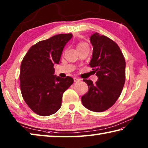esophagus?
Returning <instances> with one entry per match:
<instances>
[{"label": "esophagus", "mask_w": 148, "mask_h": 148, "mask_svg": "<svg viewBox=\"0 0 148 148\" xmlns=\"http://www.w3.org/2000/svg\"><path fill=\"white\" fill-rule=\"evenodd\" d=\"M80 79L79 78H78V77H74V82H79V81H80Z\"/></svg>", "instance_id": "34e87169"}]
</instances>
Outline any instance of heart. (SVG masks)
Here are the masks:
<instances>
[{
	"label": "heart",
	"instance_id": "obj_1",
	"mask_svg": "<svg viewBox=\"0 0 148 148\" xmlns=\"http://www.w3.org/2000/svg\"><path fill=\"white\" fill-rule=\"evenodd\" d=\"M87 45V43H85V42H79V43L77 45V48L79 47H81V46H83V45Z\"/></svg>",
	"mask_w": 148,
	"mask_h": 148
}]
</instances>
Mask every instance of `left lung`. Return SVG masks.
I'll return each mask as SVG.
<instances>
[{"label": "left lung", "mask_w": 148, "mask_h": 148, "mask_svg": "<svg viewBox=\"0 0 148 148\" xmlns=\"http://www.w3.org/2000/svg\"><path fill=\"white\" fill-rule=\"evenodd\" d=\"M93 46L89 63L98 77L95 84L83 79L88 87L82 96L83 106L95 112H103L112 107L122 92L125 82V61L120 47L109 37L95 33L90 38Z\"/></svg>", "instance_id": "obj_1"}]
</instances>
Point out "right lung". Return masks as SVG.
<instances>
[{
	"label": "right lung",
	"instance_id": "obj_1",
	"mask_svg": "<svg viewBox=\"0 0 148 148\" xmlns=\"http://www.w3.org/2000/svg\"><path fill=\"white\" fill-rule=\"evenodd\" d=\"M72 34H58L41 41L28 50L21 62L20 87L23 98L35 113L46 116L61 106L63 94L74 79L54 74L62 51Z\"/></svg>",
	"mask_w": 148,
	"mask_h": 148
}]
</instances>
